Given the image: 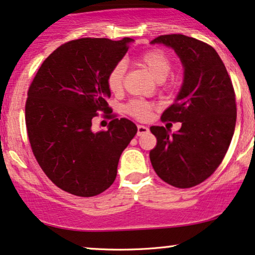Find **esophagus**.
I'll return each mask as SVG.
<instances>
[{
    "label": "esophagus",
    "mask_w": 255,
    "mask_h": 255,
    "mask_svg": "<svg viewBox=\"0 0 255 255\" xmlns=\"http://www.w3.org/2000/svg\"><path fill=\"white\" fill-rule=\"evenodd\" d=\"M149 131V128L147 126H142V125H137V135H142L144 133Z\"/></svg>",
    "instance_id": "esophagus-1"
}]
</instances>
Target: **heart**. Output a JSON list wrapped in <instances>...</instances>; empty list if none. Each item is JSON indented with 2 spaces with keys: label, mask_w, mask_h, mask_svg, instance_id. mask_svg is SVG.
Here are the masks:
<instances>
[{
  "label": "heart",
  "mask_w": 255,
  "mask_h": 255,
  "mask_svg": "<svg viewBox=\"0 0 255 255\" xmlns=\"http://www.w3.org/2000/svg\"><path fill=\"white\" fill-rule=\"evenodd\" d=\"M138 63L146 68L151 76L156 81H163L166 77L169 75L170 69H172V63H170L169 57L166 55L163 51L153 49L143 53L138 57ZM126 74V63L124 61H120L115 64L108 74L107 83L109 89L112 92L118 93L122 89L124 86ZM154 108V105L150 102L142 101V100H134L127 106V112L134 118L144 120L150 115V111Z\"/></svg>",
  "instance_id": "b5f03b06"
}]
</instances>
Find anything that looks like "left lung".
<instances>
[{
	"mask_svg": "<svg viewBox=\"0 0 255 255\" xmlns=\"http://www.w3.org/2000/svg\"><path fill=\"white\" fill-rule=\"evenodd\" d=\"M150 44L172 48L183 67V81L162 121L181 122L176 133L160 126L151 166L163 181L189 188L209 178L230 147L237 121L233 85L220 56L207 43L181 34L162 35Z\"/></svg>",
	"mask_w": 255,
	"mask_h": 255,
	"instance_id": "8db88e82",
	"label": "left lung"
}]
</instances>
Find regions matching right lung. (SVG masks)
<instances>
[{"instance_id": "add662e5", "label": "right lung", "mask_w": 255, "mask_h": 255, "mask_svg": "<svg viewBox=\"0 0 255 255\" xmlns=\"http://www.w3.org/2000/svg\"><path fill=\"white\" fill-rule=\"evenodd\" d=\"M133 38H80L54 50L34 77L25 104L29 142L38 165L57 187L77 196L98 195L117 178L122 151L137 127L114 119L94 131L98 112L109 111L108 74Z\"/></svg>"}]
</instances>
